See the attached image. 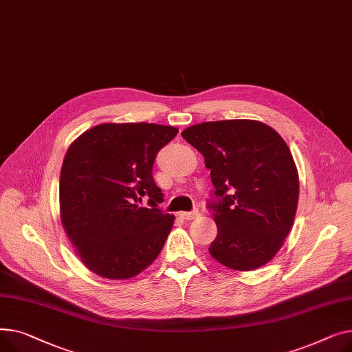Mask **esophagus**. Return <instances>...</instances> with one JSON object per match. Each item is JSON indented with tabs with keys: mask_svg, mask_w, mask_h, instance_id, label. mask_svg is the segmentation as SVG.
Wrapping results in <instances>:
<instances>
[{
	"mask_svg": "<svg viewBox=\"0 0 352 352\" xmlns=\"http://www.w3.org/2000/svg\"><path fill=\"white\" fill-rule=\"evenodd\" d=\"M179 216H180L182 219H184V220H195V219H197V217L200 216V213H199V210H193V212H180Z\"/></svg>",
	"mask_w": 352,
	"mask_h": 352,
	"instance_id": "1",
	"label": "esophagus"
}]
</instances>
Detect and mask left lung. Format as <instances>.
Masks as SVG:
<instances>
[{"label":"left lung","instance_id":"1","mask_svg":"<svg viewBox=\"0 0 352 352\" xmlns=\"http://www.w3.org/2000/svg\"><path fill=\"white\" fill-rule=\"evenodd\" d=\"M182 136L203 155L220 197L209 253L237 272L267 264L290 233L298 204V172L287 143L252 119L203 122Z\"/></svg>","mask_w":352,"mask_h":352}]
</instances>
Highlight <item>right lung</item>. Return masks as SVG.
<instances>
[{"instance_id":"add662e5","label":"right lung","mask_w":352,"mask_h":352,"mask_svg":"<svg viewBox=\"0 0 352 352\" xmlns=\"http://www.w3.org/2000/svg\"><path fill=\"white\" fill-rule=\"evenodd\" d=\"M179 129L156 123H100L78 136L59 177V216L79 260L103 278L129 280L162 252L175 216L152 168ZM150 196L152 210L137 200Z\"/></svg>"}]
</instances>
